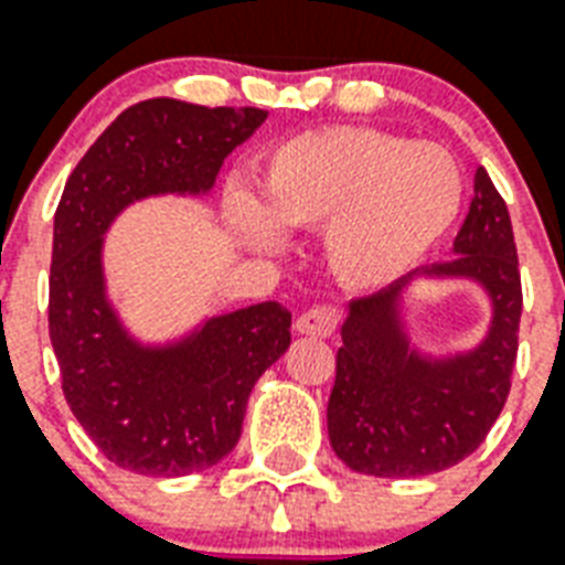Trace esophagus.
I'll return each instance as SVG.
<instances>
[{
  "label": "esophagus",
  "mask_w": 565,
  "mask_h": 565,
  "mask_svg": "<svg viewBox=\"0 0 565 565\" xmlns=\"http://www.w3.org/2000/svg\"><path fill=\"white\" fill-rule=\"evenodd\" d=\"M340 322V313L334 308H311V311H305L296 320V331L301 334H311V338H329L334 334Z\"/></svg>",
  "instance_id": "34e87169"
}]
</instances>
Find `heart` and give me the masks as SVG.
<instances>
[{"label": "heart", "mask_w": 565, "mask_h": 565, "mask_svg": "<svg viewBox=\"0 0 565 565\" xmlns=\"http://www.w3.org/2000/svg\"><path fill=\"white\" fill-rule=\"evenodd\" d=\"M462 171L438 145L370 127L313 129L260 159L257 204L231 198L236 234L278 248L281 231L326 227V260L347 287L397 281L454 225Z\"/></svg>", "instance_id": "1"}]
</instances>
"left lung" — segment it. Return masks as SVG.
Returning a JSON list of instances; mask_svg holds the SVG:
<instances>
[{"mask_svg":"<svg viewBox=\"0 0 565 565\" xmlns=\"http://www.w3.org/2000/svg\"><path fill=\"white\" fill-rule=\"evenodd\" d=\"M415 274L471 277L490 292L493 326L480 348L433 360L411 347L398 305ZM519 320L522 275L510 210L486 168H477L454 257L350 301L329 397L340 462L373 477H426L471 456L510 397Z\"/></svg>","mask_w":565,"mask_h":565,"instance_id":"8db88e82","label":"left lung"}]
</instances>
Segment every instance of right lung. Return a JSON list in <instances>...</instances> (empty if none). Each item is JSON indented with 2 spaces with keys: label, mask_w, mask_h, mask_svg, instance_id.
<instances>
[{
  "label": "right lung",
  "mask_w": 565,
  "mask_h": 565,
  "mask_svg": "<svg viewBox=\"0 0 565 565\" xmlns=\"http://www.w3.org/2000/svg\"><path fill=\"white\" fill-rule=\"evenodd\" d=\"M264 120L254 106L136 103L79 159L55 210L50 340L64 399L103 456L132 473L186 477L234 450L254 382L290 347V311L260 301L145 347L106 296L103 236L132 201L210 192Z\"/></svg>",
  "instance_id": "1"
}]
</instances>
